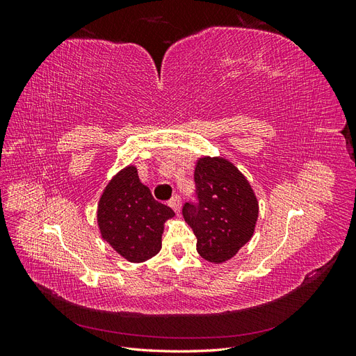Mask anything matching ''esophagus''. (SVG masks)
I'll list each match as a JSON object with an SVG mask.
<instances>
[{"label":"esophagus","instance_id":"esophagus-1","mask_svg":"<svg viewBox=\"0 0 356 356\" xmlns=\"http://www.w3.org/2000/svg\"><path fill=\"white\" fill-rule=\"evenodd\" d=\"M169 207L174 209L177 213H179L181 211V197L179 196H174L169 200Z\"/></svg>","mask_w":356,"mask_h":356}]
</instances>
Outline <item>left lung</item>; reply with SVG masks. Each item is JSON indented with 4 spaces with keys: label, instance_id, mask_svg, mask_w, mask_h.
Wrapping results in <instances>:
<instances>
[{
    "label": "left lung",
    "instance_id": "8db88e82",
    "mask_svg": "<svg viewBox=\"0 0 356 356\" xmlns=\"http://www.w3.org/2000/svg\"><path fill=\"white\" fill-rule=\"evenodd\" d=\"M195 182L197 202L186 203L182 215L197 238L200 257L220 264L252 238L258 202L248 179L222 157L199 159Z\"/></svg>",
    "mask_w": 356,
    "mask_h": 356
}]
</instances>
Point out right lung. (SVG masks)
<instances>
[{"mask_svg":"<svg viewBox=\"0 0 356 356\" xmlns=\"http://www.w3.org/2000/svg\"><path fill=\"white\" fill-rule=\"evenodd\" d=\"M174 215L169 207L154 200L135 166L118 172L98 203L102 239L131 263H143L160 251L163 224Z\"/></svg>","mask_w":356,"mask_h":356,"instance_id":"obj_1","label":"right lung"}]
</instances>
